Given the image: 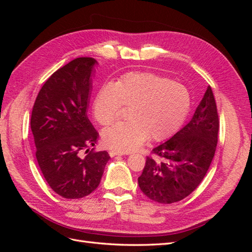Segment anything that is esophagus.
<instances>
[{"label":"esophagus","instance_id":"1","mask_svg":"<svg viewBox=\"0 0 252 252\" xmlns=\"http://www.w3.org/2000/svg\"><path fill=\"white\" fill-rule=\"evenodd\" d=\"M123 155H124L123 152H120V151H117V150H110V151H109V156H110L111 158L116 157V156H123Z\"/></svg>","mask_w":252,"mask_h":252}]
</instances>
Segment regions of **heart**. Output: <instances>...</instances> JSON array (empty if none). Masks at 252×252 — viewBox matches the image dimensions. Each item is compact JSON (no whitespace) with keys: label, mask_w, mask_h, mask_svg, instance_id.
<instances>
[{"label":"heart","mask_w":252,"mask_h":252,"mask_svg":"<svg viewBox=\"0 0 252 252\" xmlns=\"http://www.w3.org/2000/svg\"><path fill=\"white\" fill-rule=\"evenodd\" d=\"M188 89L156 72H128L97 90L93 103L94 120L102 126L117 122L122 107L124 123L105 129L103 143L120 152L134 150L146 141H162L178 130L190 108Z\"/></svg>","instance_id":"1"}]
</instances>
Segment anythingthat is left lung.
I'll list each match as a JSON object with an SVG mask.
<instances>
[{"instance_id":"obj_1","label":"left lung","mask_w":252,"mask_h":252,"mask_svg":"<svg viewBox=\"0 0 252 252\" xmlns=\"http://www.w3.org/2000/svg\"><path fill=\"white\" fill-rule=\"evenodd\" d=\"M219 125L216 100L208 86L189 123L146 158L138 179L143 193L162 204L179 202L191 193L215 157Z\"/></svg>"}]
</instances>
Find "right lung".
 I'll return each instance as SVG.
<instances>
[{"mask_svg":"<svg viewBox=\"0 0 252 252\" xmlns=\"http://www.w3.org/2000/svg\"><path fill=\"white\" fill-rule=\"evenodd\" d=\"M96 61L77 58L45 82L32 108L30 126L37 164L50 188L65 199H81L100 184L107 151L79 155L96 144L98 133L87 117L91 73Z\"/></svg>","mask_w":252,"mask_h":252,"instance_id":"1","label":"right lung"}]
</instances>
